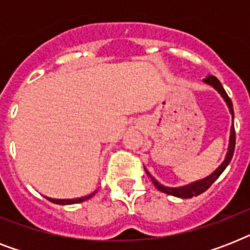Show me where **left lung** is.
I'll use <instances>...</instances> for the list:
<instances>
[{
	"label": "left lung",
	"instance_id": "left-lung-1",
	"mask_svg": "<svg viewBox=\"0 0 250 250\" xmlns=\"http://www.w3.org/2000/svg\"><path fill=\"white\" fill-rule=\"evenodd\" d=\"M204 82L210 85H213L215 89L222 94V97L225 98V101L227 102V105L229 107V111L232 114V118H233V107H232V102H231V98L229 97V94L226 93L225 88L222 86L221 82L213 75H209L206 79H204ZM235 144H236V135H235V127H231V136H229V153H227V156H226V160L223 161V164L221 166L218 167L217 170L214 171L213 174L209 175L208 178L202 179V180H198L196 183H192L189 186L187 187H180V188H168V187H164L162 184L157 182L156 179L153 178L152 175L149 174L148 171H146V174L149 175V178L152 179L153 184L156 186L157 189H160L161 192H164V193L167 194H171V196H176V197H180V198H190L193 197V196H198V194L204 193L208 188H209L211 184H213L218 178H219V175L225 171V168L229 166V164L231 162L232 160V156H233V152H235Z\"/></svg>",
	"mask_w": 250,
	"mask_h": 250
}]
</instances>
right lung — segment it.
I'll return each mask as SVG.
<instances>
[{"label": "right lung", "instance_id": "right-lung-1", "mask_svg": "<svg viewBox=\"0 0 250 250\" xmlns=\"http://www.w3.org/2000/svg\"><path fill=\"white\" fill-rule=\"evenodd\" d=\"M94 193H96V192H93V193L89 194V196H85V197L72 198V200H56V198H49V197H46V198H48L50 202H53V204H58V205H71V204H79V202L85 201V200H88V198L92 197Z\"/></svg>", "mask_w": 250, "mask_h": 250}]
</instances>
